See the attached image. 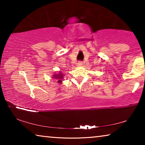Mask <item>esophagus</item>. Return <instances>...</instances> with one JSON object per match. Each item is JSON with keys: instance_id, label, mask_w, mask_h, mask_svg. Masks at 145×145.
I'll return each instance as SVG.
<instances>
[{"instance_id": "1", "label": "esophagus", "mask_w": 145, "mask_h": 145, "mask_svg": "<svg viewBox=\"0 0 145 145\" xmlns=\"http://www.w3.org/2000/svg\"><path fill=\"white\" fill-rule=\"evenodd\" d=\"M82 65V62H81V61H79V62H78V63H77L78 67H81Z\"/></svg>"}]
</instances>
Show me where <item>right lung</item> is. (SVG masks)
I'll return each instance as SVG.
<instances>
[{
  "mask_svg": "<svg viewBox=\"0 0 145 145\" xmlns=\"http://www.w3.org/2000/svg\"><path fill=\"white\" fill-rule=\"evenodd\" d=\"M64 77V74L63 73L59 71L58 73H55L52 75V78H54L56 79L57 80V82L61 83L62 82V79H63Z\"/></svg>",
  "mask_w": 145,
  "mask_h": 145,
  "instance_id": "obj_1",
  "label": "right lung"
}]
</instances>
